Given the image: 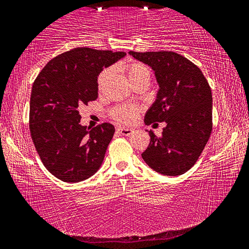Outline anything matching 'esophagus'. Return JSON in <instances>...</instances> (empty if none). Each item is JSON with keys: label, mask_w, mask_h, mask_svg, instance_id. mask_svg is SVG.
<instances>
[{"label": "esophagus", "mask_w": 249, "mask_h": 249, "mask_svg": "<svg viewBox=\"0 0 249 249\" xmlns=\"http://www.w3.org/2000/svg\"><path fill=\"white\" fill-rule=\"evenodd\" d=\"M117 132L121 134L122 136H129L132 135V134L134 133V131L132 128H125V127H118L117 128Z\"/></svg>", "instance_id": "1"}]
</instances>
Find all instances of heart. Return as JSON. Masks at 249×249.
I'll return each instance as SVG.
<instances>
[{"instance_id": "b5f03b06", "label": "heart", "mask_w": 249, "mask_h": 249, "mask_svg": "<svg viewBox=\"0 0 249 249\" xmlns=\"http://www.w3.org/2000/svg\"><path fill=\"white\" fill-rule=\"evenodd\" d=\"M125 72L127 75L129 82L132 83L133 85H135L136 83L142 82V81H148L151 78V72H149L148 68L144 65L143 63L140 62H128L126 63L125 66ZM113 70L112 69H105L98 75V86L102 88V86L105 85V83L108 81V78L112 75ZM139 107L136 106H128V105H121L117 106V107L112 110V117L114 120L117 121L118 123L122 124H129L136 120L137 115H139Z\"/></svg>"}]
</instances>
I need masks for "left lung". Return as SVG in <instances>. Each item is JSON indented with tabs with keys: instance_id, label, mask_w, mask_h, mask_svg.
Masks as SVG:
<instances>
[{
	"instance_id": "obj_1",
	"label": "left lung",
	"mask_w": 249,
	"mask_h": 249,
	"mask_svg": "<svg viewBox=\"0 0 249 249\" xmlns=\"http://www.w3.org/2000/svg\"><path fill=\"white\" fill-rule=\"evenodd\" d=\"M154 71L159 90L145 114V124L165 122L161 137L142 154L154 171L167 176L186 173L198 160L212 133V89L197 66L174 52H128Z\"/></svg>"
}]
</instances>
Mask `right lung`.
<instances>
[{
  "label": "right lung",
  "instance_id": "add662e5",
  "mask_svg": "<svg viewBox=\"0 0 249 249\" xmlns=\"http://www.w3.org/2000/svg\"><path fill=\"white\" fill-rule=\"evenodd\" d=\"M126 55L77 47L47 63L33 83L30 132L51 174L66 183L88 179L100 169L115 128L81 124L78 108L98 96L97 77Z\"/></svg>",
  "mask_w": 249,
  "mask_h": 249
}]
</instances>
